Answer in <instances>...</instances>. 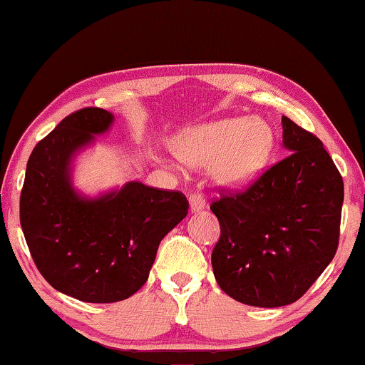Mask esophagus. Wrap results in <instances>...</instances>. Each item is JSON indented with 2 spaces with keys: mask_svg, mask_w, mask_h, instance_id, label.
I'll list each match as a JSON object with an SVG mask.
<instances>
[{
  "mask_svg": "<svg viewBox=\"0 0 365 365\" xmlns=\"http://www.w3.org/2000/svg\"><path fill=\"white\" fill-rule=\"evenodd\" d=\"M189 206H191L192 212L202 211V209L206 207V199H204L202 194L194 192V194H191V196H189Z\"/></svg>",
  "mask_w": 365,
  "mask_h": 365,
  "instance_id": "1",
  "label": "esophagus"
}]
</instances>
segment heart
Wrapping results in <instances>:
<instances>
[{
	"label": "heart",
	"mask_w": 365,
	"mask_h": 365,
	"mask_svg": "<svg viewBox=\"0 0 365 365\" xmlns=\"http://www.w3.org/2000/svg\"><path fill=\"white\" fill-rule=\"evenodd\" d=\"M274 146L272 129L259 118H224L178 133L176 156L189 166H206L219 186L241 187L266 166Z\"/></svg>",
	"instance_id": "b5f03b06"
}]
</instances>
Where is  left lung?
I'll return each instance as SVG.
<instances>
[{
  "label": "left lung",
  "instance_id": "8db88e82",
  "mask_svg": "<svg viewBox=\"0 0 365 365\" xmlns=\"http://www.w3.org/2000/svg\"><path fill=\"white\" fill-rule=\"evenodd\" d=\"M289 156L244 192L211 204L221 226L214 277L227 296L281 307L307 292L336 256L344 182L321 139L282 116Z\"/></svg>",
  "mask_w": 365,
  "mask_h": 365
}]
</instances>
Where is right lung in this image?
Wrapping results in <instances>:
<instances>
[{
  "instance_id": "obj_1",
  "label": "right lung",
  "mask_w": 365,
  "mask_h": 365,
  "mask_svg": "<svg viewBox=\"0 0 365 365\" xmlns=\"http://www.w3.org/2000/svg\"><path fill=\"white\" fill-rule=\"evenodd\" d=\"M114 116L84 108L33 149L19 197L23 234L41 276L83 302L124 301L144 286L159 242L187 216L179 191L139 181L96 197L73 186V163L109 131Z\"/></svg>"
}]
</instances>
